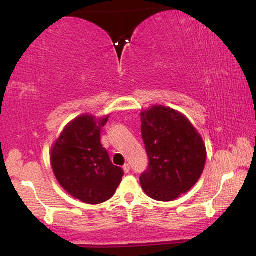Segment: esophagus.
<instances>
[{"label": "esophagus", "mask_w": 256, "mask_h": 256, "mask_svg": "<svg viewBox=\"0 0 256 256\" xmlns=\"http://www.w3.org/2000/svg\"><path fill=\"white\" fill-rule=\"evenodd\" d=\"M122 169H124V174H129V171H130V166H129V164H124Z\"/></svg>", "instance_id": "1"}]
</instances>
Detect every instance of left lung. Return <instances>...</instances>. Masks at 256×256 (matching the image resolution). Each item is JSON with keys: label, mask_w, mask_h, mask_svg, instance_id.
<instances>
[{"label": "left lung", "mask_w": 256, "mask_h": 256, "mask_svg": "<svg viewBox=\"0 0 256 256\" xmlns=\"http://www.w3.org/2000/svg\"><path fill=\"white\" fill-rule=\"evenodd\" d=\"M141 122L149 158L140 177L143 191L155 200H174L200 178L206 146L188 118L170 107L156 104L142 110Z\"/></svg>", "instance_id": "1"}]
</instances>
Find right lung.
<instances>
[{
	"mask_svg": "<svg viewBox=\"0 0 256 256\" xmlns=\"http://www.w3.org/2000/svg\"><path fill=\"white\" fill-rule=\"evenodd\" d=\"M108 118L80 115L68 124L51 149L52 170L59 184L86 204L110 199L124 176V170L112 163L100 141Z\"/></svg>",
	"mask_w": 256,
	"mask_h": 256,
	"instance_id": "right-lung-1",
	"label": "right lung"
}]
</instances>
